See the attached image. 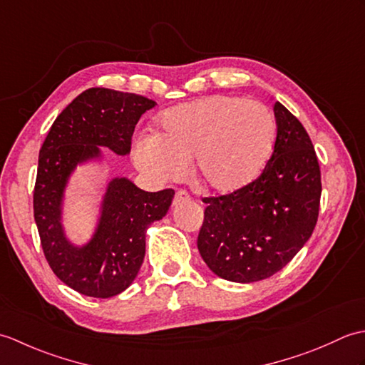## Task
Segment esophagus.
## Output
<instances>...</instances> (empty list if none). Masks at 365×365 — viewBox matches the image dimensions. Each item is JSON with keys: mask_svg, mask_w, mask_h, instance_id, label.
I'll return each mask as SVG.
<instances>
[{"mask_svg": "<svg viewBox=\"0 0 365 365\" xmlns=\"http://www.w3.org/2000/svg\"><path fill=\"white\" fill-rule=\"evenodd\" d=\"M187 200H191L190 192L185 191V190H178V191L175 192L173 204H174V205H178V204H182V202H187Z\"/></svg>", "mask_w": 365, "mask_h": 365, "instance_id": "34e87169", "label": "esophagus"}]
</instances>
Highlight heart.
Masks as SVG:
<instances>
[{
  "mask_svg": "<svg viewBox=\"0 0 365 365\" xmlns=\"http://www.w3.org/2000/svg\"><path fill=\"white\" fill-rule=\"evenodd\" d=\"M276 138L267 106L235 96H207L170 108L160 133L138 138L133 163L155 183L180 180L190 160L207 190L230 195L260 174Z\"/></svg>",
  "mask_w": 365,
  "mask_h": 365,
  "instance_id": "obj_1",
  "label": "heart"
}]
</instances>
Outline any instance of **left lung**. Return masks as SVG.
Here are the masks:
<instances>
[{
    "label": "left lung",
    "mask_w": 365,
    "mask_h": 365,
    "mask_svg": "<svg viewBox=\"0 0 365 365\" xmlns=\"http://www.w3.org/2000/svg\"><path fill=\"white\" fill-rule=\"evenodd\" d=\"M276 141L265 169L247 187L205 197L197 250L226 281L250 284L277 273L315 229L322 175L306 128L276 102Z\"/></svg>",
    "instance_id": "obj_1"
}]
</instances>
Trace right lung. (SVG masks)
Wrapping results in <instances>:
<instances>
[{
	"mask_svg": "<svg viewBox=\"0 0 365 365\" xmlns=\"http://www.w3.org/2000/svg\"><path fill=\"white\" fill-rule=\"evenodd\" d=\"M153 100L105 88L81 92L61 113L38 152L34 220L53 273L92 298H111L135 281L145 254V230L169 210L174 190L149 192L125 177L108 183L94 235L75 246L63 227L64 191L78 165L102 158L100 147L128 155L135 125Z\"/></svg>",
	"mask_w": 365,
	"mask_h": 365,
	"instance_id": "right-lung-1",
	"label": "right lung"
}]
</instances>
